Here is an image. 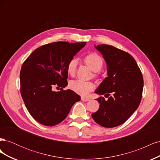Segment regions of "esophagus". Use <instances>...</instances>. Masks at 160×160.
I'll return each instance as SVG.
<instances>
[{"label": "esophagus", "mask_w": 160, "mask_h": 160, "mask_svg": "<svg viewBox=\"0 0 160 160\" xmlns=\"http://www.w3.org/2000/svg\"><path fill=\"white\" fill-rule=\"evenodd\" d=\"M82 101H89V99L88 98H81Z\"/></svg>", "instance_id": "obj_1"}]
</instances>
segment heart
<instances>
[{"mask_svg": "<svg viewBox=\"0 0 160 160\" xmlns=\"http://www.w3.org/2000/svg\"><path fill=\"white\" fill-rule=\"evenodd\" d=\"M84 62L89 68L94 72L99 71L103 67V59L95 52H90L84 57ZM77 66V61L75 59L70 60L67 66L68 74L74 75ZM69 88L76 93L81 96H87L95 88V85L90 81L77 79L72 81L69 83Z\"/></svg>", "mask_w": 160, "mask_h": 160, "instance_id": "b5f03b06", "label": "heart"}]
</instances>
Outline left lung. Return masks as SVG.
<instances>
[{
	"mask_svg": "<svg viewBox=\"0 0 160 160\" xmlns=\"http://www.w3.org/2000/svg\"><path fill=\"white\" fill-rule=\"evenodd\" d=\"M95 47L106 61L108 75L95 93L105 94L109 98L105 100L100 97L97 99L99 108L91 116L96 123L104 128L117 127L126 122L141 102L142 73L134 58L128 52L108 45Z\"/></svg>",
	"mask_w": 160,
	"mask_h": 160,
	"instance_id": "left-lung-1",
	"label": "left lung"
}]
</instances>
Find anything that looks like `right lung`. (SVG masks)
Wrapping results in <instances>:
<instances>
[{
	"mask_svg": "<svg viewBox=\"0 0 160 160\" xmlns=\"http://www.w3.org/2000/svg\"><path fill=\"white\" fill-rule=\"evenodd\" d=\"M85 42H55L37 48L23 62L20 72L21 93L32 117L46 126L63 121L80 96L67 85V66ZM55 86L61 87L54 92Z\"/></svg>",
	"mask_w": 160,
	"mask_h": 160,
	"instance_id": "right-lung-1",
	"label": "right lung"
}]
</instances>
